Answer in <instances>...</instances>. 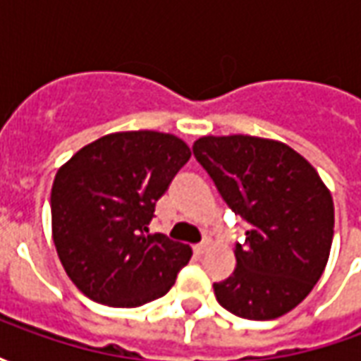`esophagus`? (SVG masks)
Here are the masks:
<instances>
[{"label": "esophagus", "mask_w": 361, "mask_h": 361, "mask_svg": "<svg viewBox=\"0 0 361 361\" xmlns=\"http://www.w3.org/2000/svg\"><path fill=\"white\" fill-rule=\"evenodd\" d=\"M193 251H195L197 255H203L204 251H207V242H201V243H197L195 247H193Z\"/></svg>", "instance_id": "obj_1"}]
</instances>
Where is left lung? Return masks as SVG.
Returning <instances> with one entry per match:
<instances>
[{"instance_id": "1", "label": "left lung", "mask_w": 361, "mask_h": 361, "mask_svg": "<svg viewBox=\"0 0 361 361\" xmlns=\"http://www.w3.org/2000/svg\"><path fill=\"white\" fill-rule=\"evenodd\" d=\"M197 162L226 204L247 222L235 269L214 282L219 303L238 317L269 321L305 300L325 271L334 204L317 170L294 149L251 135H207Z\"/></svg>"}]
</instances>
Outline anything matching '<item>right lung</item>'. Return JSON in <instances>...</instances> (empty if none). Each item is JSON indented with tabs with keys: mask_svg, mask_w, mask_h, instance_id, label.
<instances>
[{
	"mask_svg": "<svg viewBox=\"0 0 361 361\" xmlns=\"http://www.w3.org/2000/svg\"><path fill=\"white\" fill-rule=\"evenodd\" d=\"M189 157L176 135L121 131L58 170L51 235L67 276L92 302L139 307L162 298L189 263V245L149 230L157 201Z\"/></svg>",
	"mask_w": 361,
	"mask_h": 361,
	"instance_id": "1",
	"label": "right lung"
}]
</instances>
